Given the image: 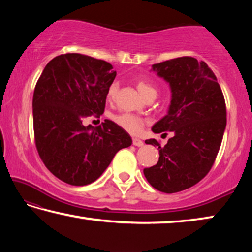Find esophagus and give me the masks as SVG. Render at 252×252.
Listing matches in <instances>:
<instances>
[{"instance_id": "esophagus-1", "label": "esophagus", "mask_w": 252, "mask_h": 252, "mask_svg": "<svg viewBox=\"0 0 252 252\" xmlns=\"http://www.w3.org/2000/svg\"><path fill=\"white\" fill-rule=\"evenodd\" d=\"M132 143H133V146H135V147H142L144 144L142 140H140L138 138H133V140H132Z\"/></svg>"}]
</instances>
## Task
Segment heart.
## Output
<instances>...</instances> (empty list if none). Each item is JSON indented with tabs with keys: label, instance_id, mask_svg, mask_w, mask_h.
<instances>
[{
	"label": "heart",
	"instance_id": "obj_1",
	"mask_svg": "<svg viewBox=\"0 0 252 252\" xmlns=\"http://www.w3.org/2000/svg\"><path fill=\"white\" fill-rule=\"evenodd\" d=\"M136 89L138 91L141 93V94L148 99L150 96H156L157 95V89L152 83L148 82V81L144 80H138L135 82ZM118 90V85L114 82L109 87L108 92H106V99L109 101H112L114 99V95H116ZM112 120L117 123V125L122 127L123 130L129 132L131 134H139L141 132L143 126L146 125V120L143 118L135 116V114L123 112L116 114V116L112 117Z\"/></svg>",
	"mask_w": 252,
	"mask_h": 252
}]
</instances>
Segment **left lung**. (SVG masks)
Masks as SVG:
<instances>
[{"label": "left lung", "instance_id": "1", "mask_svg": "<svg viewBox=\"0 0 252 252\" xmlns=\"http://www.w3.org/2000/svg\"><path fill=\"white\" fill-rule=\"evenodd\" d=\"M171 88L168 114L152 126L155 133L172 131L162 148L156 139L159 161L143 170L148 182L164 193H174L202 180L212 168L222 141L227 110L223 93L206 62L181 57L152 65Z\"/></svg>", "mask_w": 252, "mask_h": 252}]
</instances>
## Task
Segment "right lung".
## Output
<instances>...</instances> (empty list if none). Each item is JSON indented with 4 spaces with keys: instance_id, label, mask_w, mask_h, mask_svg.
Segmentation results:
<instances>
[{
    "instance_id": "1",
    "label": "right lung",
    "mask_w": 252,
    "mask_h": 252,
    "mask_svg": "<svg viewBox=\"0 0 252 252\" xmlns=\"http://www.w3.org/2000/svg\"><path fill=\"white\" fill-rule=\"evenodd\" d=\"M109 62L80 53L55 57L46 64L33 94L35 146L49 171L71 186H87L109 167L116 153L131 146L126 132L100 118L117 72Z\"/></svg>"
}]
</instances>
